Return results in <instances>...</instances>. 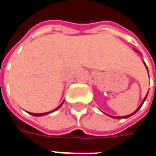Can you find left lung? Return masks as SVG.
Listing matches in <instances>:
<instances>
[{"label":"left lung","instance_id":"1","mask_svg":"<svg viewBox=\"0 0 156 156\" xmlns=\"http://www.w3.org/2000/svg\"><path fill=\"white\" fill-rule=\"evenodd\" d=\"M144 64H145V66H146V68H147V65H146V63L144 62ZM147 72H148V71H147ZM147 94H148V92H147ZM147 94H146L145 98H144V99H143V101H142V102H141V105H140V106H139V107L137 108V109H136V110H135V112H133L132 114H130V115H125V116H112V115H109V116L112 117V118H114V119H122V118H124V119H126V118H129V117H130V116H131V115H133L134 114H135V113H136L137 111H138V110H139V109H140V108H141V106H142V104L144 103L145 100H146V98H147Z\"/></svg>","mask_w":156,"mask_h":156}]
</instances>
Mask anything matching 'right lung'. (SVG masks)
I'll use <instances>...</instances> for the list:
<instances>
[{
    "label": "right lung",
    "instance_id": "obj_1",
    "mask_svg": "<svg viewBox=\"0 0 156 156\" xmlns=\"http://www.w3.org/2000/svg\"><path fill=\"white\" fill-rule=\"evenodd\" d=\"M63 102H64V101H63L62 102V104L60 105L59 107H57L56 108H55L54 110H52L51 112H47V113H42V114H34V113H29L30 115H32L34 116H42V115H48V114H50V113H53V112H55V111H56L58 108H60L61 107H62V105L63 104Z\"/></svg>",
    "mask_w": 156,
    "mask_h": 156
}]
</instances>
